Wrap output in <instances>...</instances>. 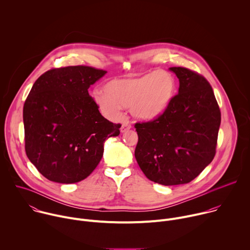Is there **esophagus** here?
I'll return each instance as SVG.
<instances>
[{"instance_id":"1","label":"esophagus","mask_w":250,"mask_h":250,"mask_svg":"<svg viewBox=\"0 0 250 250\" xmlns=\"http://www.w3.org/2000/svg\"><path fill=\"white\" fill-rule=\"evenodd\" d=\"M130 128H131V125L129 124H127V123H125L121 126V132H125L126 130H128Z\"/></svg>"}]
</instances>
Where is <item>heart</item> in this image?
Here are the masks:
<instances>
[{
    "label": "heart",
    "mask_w": 250,
    "mask_h": 250,
    "mask_svg": "<svg viewBox=\"0 0 250 250\" xmlns=\"http://www.w3.org/2000/svg\"><path fill=\"white\" fill-rule=\"evenodd\" d=\"M104 92L95 91L92 99L100 112L110 120H119L123 107L140 121H153L170 107L177 92L174 75L165 70H153L108 80Z\"/></svg>",
    "instance_id": "b5f03b06"
}]
</instances>
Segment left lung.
<instances>
[{
  "instance_id": "1",
  "label": "left lung",
  "mask_w": 250,
  "mask_h": 250,
  "mask_svg": "<svg viewBox=\"0 0 250 250\" xmlns=\"http://www.w3.org/2000/svg\"><path fill=\"white\" fill-rule=\"evenodd\" d=\"M169 69L179 78V94L159 118L135 124L134 156L147 179L177 186L190 183L214 159L221 112L205 77L186 67Z\"/></svg>"
}]
</instances>
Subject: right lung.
Instances as JSON below:
<instances>
[{
    "label": "right lung",
    "mask_w": 250,
    "mask_h": 250,
    "mask_svg": "<svg viewBox=\"0 0 250 250\" xmlns=\"http://www.w3.org/2000/svg\"><path fill=\"white\" fill-rule=\"evenodd\" d=\"M107 71L74 65L53 68L33 84L23 106L25 151L51 182L74 184L98 166L104 142L121 125L105 119L88 88Z\"/></svg>",
    "instance_id": "right-lung-1"
}]
</instances>
